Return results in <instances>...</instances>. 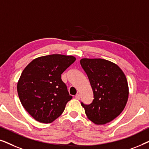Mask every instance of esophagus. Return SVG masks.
<instances>
[{
	"mask_svg": "<svg viewBox=\"0 0 149 149\" xmlns=\"http://www.w3.org/2000/svg\"><path fill=\"white\" fill-rule=\"evenodd\" d=\"M80 97H81V96H80V94H79V93H77V94H76V95H75V98L77 100L80 99Z\"/></svg>",
	"mask_w": 149,
	"mask_h": 149,
	"instance_id": "esophagus-1",
	"label": "esophagus"
}]
</instances>
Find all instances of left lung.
I'll return each mask as SVG.
<instances>
[{
	"mask_svg": "<svg viewBox=\"0 0 149 149\" xmlns=\"http://www.w3.org/2000/svg\"><path fill=\"white\" fill-rule=\"evenodd\" d=\"M81 66L88 77L93 102H81L88 119L97 125L109 123L123 111L129 96L127 79L117 64L100 58H83Z\"/></svg>",
	"mask_w": 149,
	"mask_h": 149,
	"instance_id": "8db88e82",
	"label": "left lung"
}]
</instances>
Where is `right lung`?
I'll list each match as a JSON object with an SVG mask.
<instances>
[{"label": "right lung", "instance_id": "add662e5", "mask_svg": "<svg viewBox=\"0 0 149 149\" xmlns=\"http://www.w3.org/2000/svg\"><path fill=\"white\" fill-rule=\"evenodd\" d=\"M75 60L72 56L52 54L34 59L24 68L17 93L23 107L36 121L52 123L72 98L61 74Z\"/></svg>", "mask_w": 149, "mask_h": 149}]
</instances>
